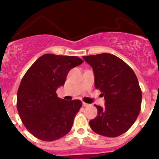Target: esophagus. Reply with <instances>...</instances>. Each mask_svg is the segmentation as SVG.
<instances>
[{
  "label": "esophagus",
  "mask_w": 159,
  "mask_h": 159,
  "mask_svg": "<svg viewBox=\"0 0 159 159\" xmlns=\"http://www.w3.org/2000/svg\"><path fill=\"white\" fill-rule=\"evenodd\" d=\"M82 105H83V106H84V107H88V106H89V104H87V103H85V102H83V103H82Z\"/></svg>",
  "instance_id": "obj_1"
}]
</instances>
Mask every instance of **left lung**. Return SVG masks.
I'll list each match as a JSON object with an SVG mask.
<instances>
[{"mask_svg":"<svg viewBox=\"0 0 159 159\" xmlns=\"http://www.w3.org/2000/svg\"><path fill=\"white\" fill-rule=\"evenodd\" d=\"M92 67L94 85L105 100L104 107L95 105L98 115L89 121L91 129L106 137L126 132L141 110L142 91L133 70L119 57L108 53L84 56Z\"/></svg>","mask_w":159,"mask_h":159,"instance_id":"left-lung-1","label":"left lung"}]
</instances>
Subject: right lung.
Segmentation results:
<instances>
[{
    "mask_svg": "<svg viewBox=\"0 0 159 159\" xmlns=\"http://www.w3.org/2000/svg\"><path fill=\"white\" fill-rule=\"evenodd\" d=\"M82 63L76 56L46 54L25 73L17 91V108L23 124L37 139L51 142L70 131L82 102L61 99L56 91L65 84L69 70Z\"/></svg>",
    "mask_w": 159,
    "mask_h": 159,
    "instance_id": "right-lung-1",
    "label": "right lung"
}]
</instances>
